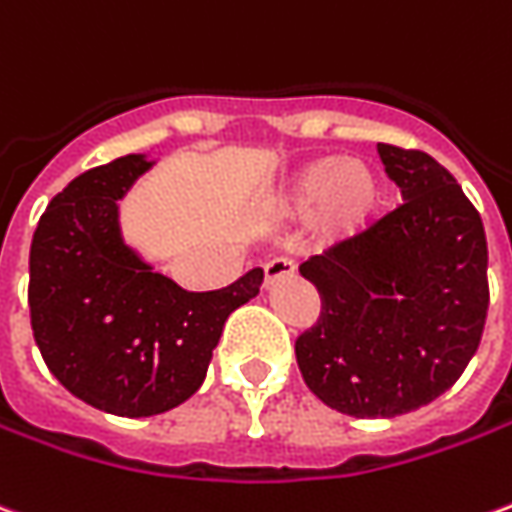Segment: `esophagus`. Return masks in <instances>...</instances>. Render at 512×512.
I'll return each mask as SVG.
<instances>
[{"label":"esophagus","mask_w":512,"mask_h":512,"mask_svg":"<svg viewBox=\"0 0 512 512\" xmlns=\"http://www.w3.org/2000/svg\"><path fill=\"white\" fill-rule=\"evenodd\" d=\"M293 271H296V266H293L291 260L277 257V260L266 263V280H263V285H266V288H274V285H277L280 280H288V277H293Z\"/></svg>","instance_id":"obj_1"}]
</instances>
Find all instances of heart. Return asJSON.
<instances>
[{"instance_id": "obj_1", "label": "heart", "mask_w": 512, "mask_h": 512, "mask_svg": "<svg viewBox=\"0 0 512 512\" xmlns=\"http://www.w3.org/2000/svg\"><path fill=\"white\" fill-rule=\"evenodd\" d=\"M380 210V182L366 163L318 157L282 185L268 202L274 221L310 219L318 241L343 244L371 227Z\"/></svg>"}]
</instances>
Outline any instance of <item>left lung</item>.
Wrapping results in <instances>:
<instances>
[{
	"label": "left lung",
	"instance_id": "8db88e82",
	"mask_svg": "<svg viewBox=\"0 0 512 512\" xmlns=\"http://www.w3.org/2000/svg\"><path fill=\"white\" fill-rule=\"evenodd\" d=\"M402 205L299 266L321 316L296 341L307 388L338 413L393 418L449 391L488 316L480 213L427 152L377 144Z\"/></svg>",
	"mask_w": 512,
	"mask_h": 512
}]
</instances>
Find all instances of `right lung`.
Returning <instances> with one entry per match:
<instances>
[{
  "instance_id": "obj_1",
  "label": "right lung",
  "mask_w": 512,
  "mask_h": 512,
  "mask_svg": "<svg viewBox=\"0 0 512 512\" xmlns=\"http://www.w3.org/2000/svg\"><path fill=\"white\" fill-rule=\"evenodd\" d=\"M127 155L85 171L49 202L30 246L35 343L60 385L113 416L144 418L191 399L224 321L255 299L263 268L191 293L121 235L119 199L155 166Z\"/></svg>"
}]
</instances>
